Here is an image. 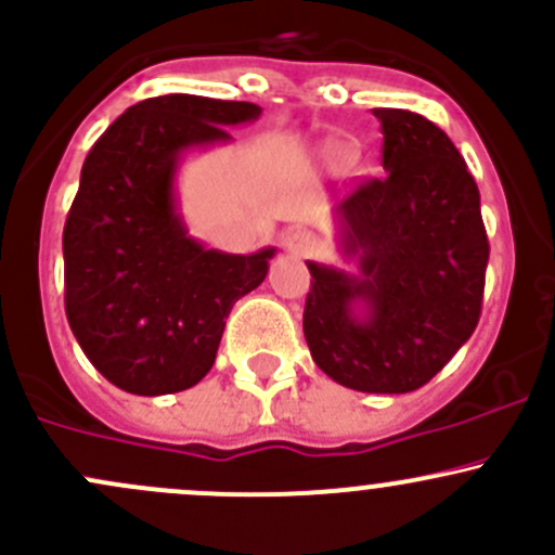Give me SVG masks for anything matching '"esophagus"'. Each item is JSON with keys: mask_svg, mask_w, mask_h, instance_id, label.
Masks as SVG:
<instances>
[{"mask_svg": "<svg viewBox=\"0 0 555 555\" xmlns=\"http://www.w3.org/2000/svg\"><path fill=\"white\" fill-rule=\"evenodd\" d=\"M284 249H287L293 258H313L322 249V238L311 231H293L284 238Z\"/></svg>", "mask_w": 555, "mask_h": 555, "instance_id": "obj_1", "label": "esophagus"}]
</instances>
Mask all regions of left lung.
I'll return each instance as SVG.
<instances>
[{"label": "left lung", "mask_w": 555, "mask_h": 555, "mask_svg": "<svg viewBox=\"0 0 555 555\" xmlns=\"http://www.w3.org/2000/svg\"><path fill=\"white\" fill-rule=\"evenodd\" d=\"M372 114L385 178L361 180L335 209L359 271L308 262L302 332L335 383L410 393L474 335L489 242L478 185L447 132L404 108Z\"/></svg>", "instance_id": "8db88e82"}]
</instances>
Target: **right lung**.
I'll return each instance as SVG.
<instances>
[{
	"label": "right lung",
	"mask_w": 555,
	"mask_h": 555,
	"mask_svg": "<svg viewBox=\"0 0 555 555\" xmlns=\"http://www.w3.org/2000/svg\"><path fill=\"white\" fill-rule=\"evenodd\" d=\"M260 106L162 95L127 108L81 167L63 229L66 317L116 388L165 396L212 370L233 302L266 279L276 249L229 255L189 236L175 172L189 149L231 140Z\"/></svg>",
	"instance_id": "add662e5"
}]
</instances>
